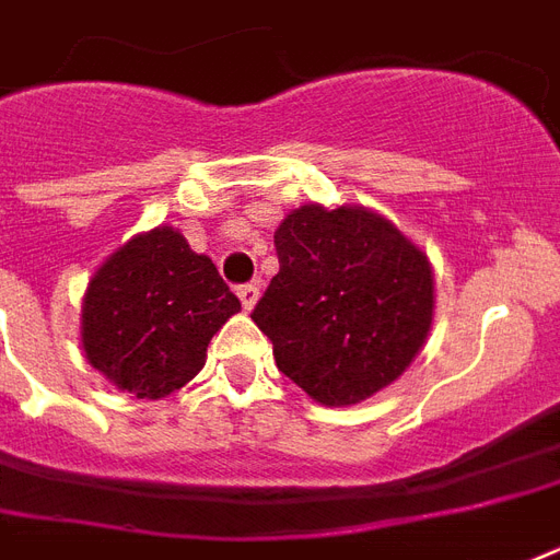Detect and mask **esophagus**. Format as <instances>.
Listing matches in <instances>:
<instances>
[{
	"label": "esophagus",
	"mask_w": 560,
	"mask_h": 560,
	"mask_svg": "<svg viewBox=\"0 0 560 560\" xmlns=\"http://www.w3.org/2000/svg\"><path fill=\"white\" fill-rule=\"evenodd\" d=\"M237 299H241V305H244L246 311H253L255 302H258V284H241V288H237Z\"/></svg>",
	"instance_id": "34e87169"
}]
</instances>
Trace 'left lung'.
<instances>
[{
  "label": "left lung",
  "mask_w": 560,
  "mask_h": 560,
  "mask_svg": "<svg viewBox=\"0 0 560 560\" xmlns=\"http://www.w3.org/2000/svg\"><path fill=\"white\" fill-rule=\"evenodd\" d=\"M279 272L253 323L279 372L325 407L398 381L433 325V270L392 220L363 206H299L276 229Z\"/></svg>",
  "instance_id": "left-lung-1"
}]
</instances>
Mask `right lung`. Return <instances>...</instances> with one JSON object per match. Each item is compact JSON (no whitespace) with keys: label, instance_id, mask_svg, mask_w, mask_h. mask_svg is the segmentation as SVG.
<instances>
[{"label":"right lung","instance_id":"obj_1","mask_svg":"<svg viewBox=\"0 0 560 560\" xmlns=\"http://www.w3.org/2000/svg\"><path fill=\"white\" fill-rule=\"evenodd\" d=\"M241 302L177 229L130 237L90 279L81 346L92 369L136 398H165L206 366L211 337Z\"/></svg>","mask_w":560,"mask_h":560}]
</instances>
